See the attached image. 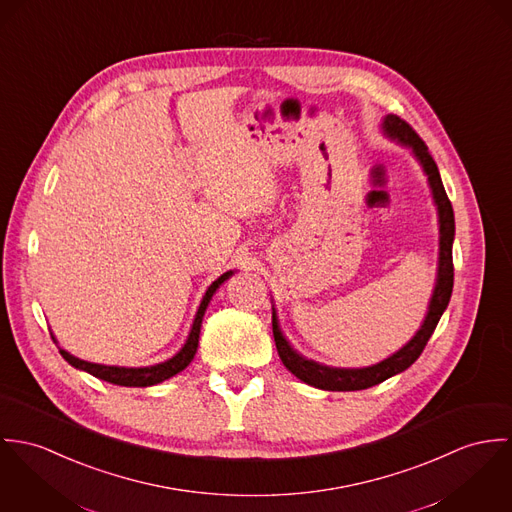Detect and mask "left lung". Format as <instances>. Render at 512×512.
Returning <instances> with one entry per match:
<instances>
[{"mask_svg": "<svg viewBox=\"0 0 512 512\" xmlns=\"http://www.w3.org/2000/svg\"><path fill=\"white\" fill-rule=\"evenodd\" d=\"M383 131L391 139H397L400 145H406L412 149L414 157L420 161L422 169L428 174L430 188L438 206V216H440V263H438V279H436V288L428 306V314L424 318V324L416 332V336L408 341L404 347H400L397 353L387 357L385 361L373 365V367H363V369H338V367H328L320 365L312 359L302 357L296 353L288 341L284 340L283 332L279 328V320L273 308V336L277 343L279 357L284 363V367L296 375L300 381L306 385L324 389V391H361L369 389L373 385H379L387 381L389 377L397 375L400 371L408 369L424 351L426 343L430 336L434 334L444 310L448 308L452 288H454V259H452V243H454L455 220L454 208L452 202L446 194V188L442 184L438 167L428 153L426 143L418 137V133L398 115L389 114L383 121Z\"/></svg>", "mask_w": 512, "mask_h": 512, "instance_id": "1", "label": "left lung"}]
</instances>
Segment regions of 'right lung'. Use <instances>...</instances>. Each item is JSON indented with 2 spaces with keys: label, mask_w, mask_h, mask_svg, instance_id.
Listing matches in <instances>:
<instances>
[{
  "label": "right lung",
  "mask_w": 512,
  "mask_h": 512,
  "mask_svg": "<svg viewBox=\"0 0 512 512\" xmlns=\"http://www.w3.org/2000/svg\"><path fill=\"white\" fill-rule=\"evenodd\" d=\"M233 275V271L224 273L218 281L208 286L202 302H200V308L196 312V318H194V324H192V330L188 334V340L184 343V347L171 357L167 359L165 363H157V365H151V367H110V365H98V363H88V361H82L74 355H70L68 351L60 349V355L76 369H82V371H88L90 375L102 379V381H108V383H114V385H121V387H151V385H157V383H163L167 379H171L172 375L180 373L182 369L188 367V363L194 359V353H196V347H198V338H200V326H202V318H204V312L216 292V288H220V284L224 281H228L229 277Z\"/></svg>",
  "instance_id": "add662e5"
}]
</instances>
